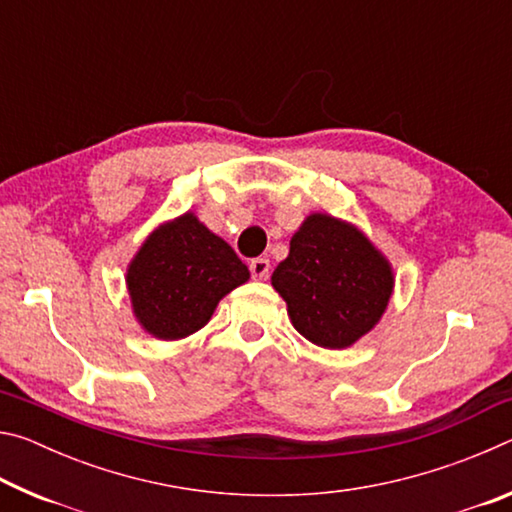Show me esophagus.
I'll return each mask as SVG.
<instances>
[{"mask_svg":"<svg viewBox=\"0 0 512 512\" xmlns=\"http://www.w3.org/2000/svg\"><path fill=\"white\" fill-rule=\"evenodd\" d=\"M268 273H271V262H268L266 257H255L253 262H250V275H253L255 280H266Z\"/></svg>","mask_w":512,"mask_h":512,"instance_id":"1","label":"esophagus"}]
</instances>
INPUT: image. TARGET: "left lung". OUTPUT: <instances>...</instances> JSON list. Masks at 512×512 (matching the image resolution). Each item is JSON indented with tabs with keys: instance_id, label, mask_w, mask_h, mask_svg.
<instances>
[{
	"instance_id": "left-lung-1",
	"label": "left lung",
	"mask_w": 512,
	"mask_h": 512,
	"mask_svg": "<svg viewBox=\"0 0 512 512\" xmlns=\"http://www.w3.org/2000/svg\"><path fill=\"white\" fill-rule=\"evenodd\" d=\"M293 327L320 348H348L375 327L393 291L388 262L357 228L311 214L271 277Z\"/></svg>"
}]
</instances>
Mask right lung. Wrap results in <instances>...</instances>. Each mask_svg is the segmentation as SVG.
Here are the masks:
<instances>
[{
    "instance_id": "right-lung-1",
    "label": "right lung",
    "mask_w": 512,
    "mask_h": 512,
    "mask_svg": "<svg viewBox=\"0 0 512 512\" xmlns=\"http://www.w3.org/2000/svg\"><path fill=\"white\" fill-rule=\"evenodd\" d=\"M248 277L235 250L185 214L146 239L128 268V291L146 332L176 341L207 325L219 300Z\"/></svg>"
}]
</instances>
